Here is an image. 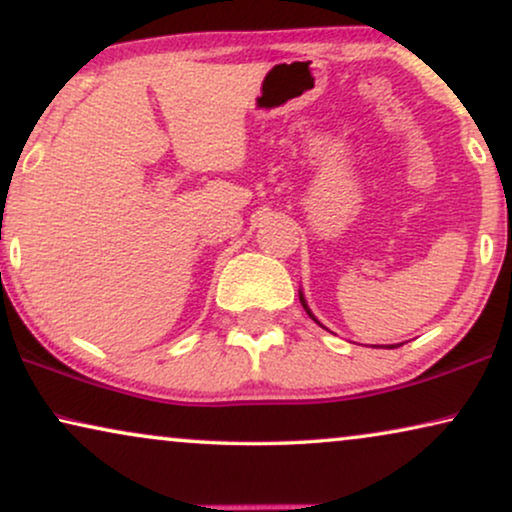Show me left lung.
Masks as SVG:
<instances>
[{"label": "left lung", "mask_w": 512, "mask_h": 512, "mask_svg": "<svg viewBox=\"0 0 512 512\" xmlns=\"http://www.w3.org/2000/svg\"><path fill=\"white\" fill-rule=\"evenodd\" d=\"M298 296H300V303H303V307H305V312H307V314H310V317H312V319H314V314H312V312H310V307H307V303H305V298H303V293H298ZM314 321H317V319H314ZM317 324H319V321H317ZM391 347H394V345H391Z\"/></svg>", "instance_id": "left-lung-1"}]
</instances>
